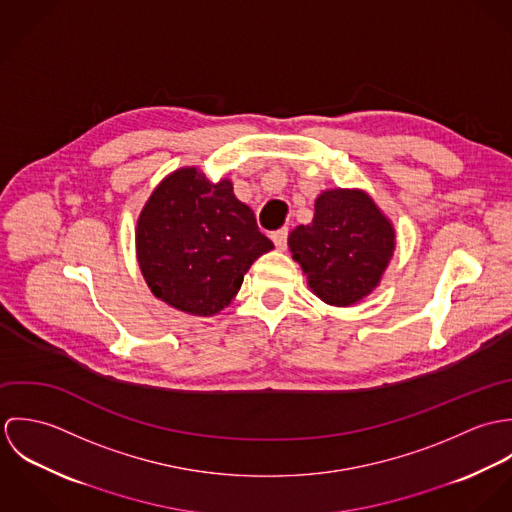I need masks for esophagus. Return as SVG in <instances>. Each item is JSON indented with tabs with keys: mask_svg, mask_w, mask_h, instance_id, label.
<instances>
[{
	"mask_svg": "<svg viewBox=\"0 0 512 512\" xmlns=\"http://www.w3.org/2000/svg\"><path fill=\"white\" fill-rule=\"evenodd\" d=\"M272 240L276 244L278 250H284L288 246V228H280V230H274L272 232Z\"/></svg>",
	"mask_w": 512,
	"mask_h": 512,
	"instance_id": "obj_1",
	"label": "esophagus"
}]
</instances>
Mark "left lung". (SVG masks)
Masks as SVG:
<instances>
[{"instance_id": "8db88e82", "label": "left lung", "mask_w": 512, "mask_h": 512, "mask_svg": "<svg viewBox=\"0 0 512 512\" xmlns=\"http://www.w3.org/2000/svg\"><path fill=\"white\" fill-rule=\"evenodd\" d=\"M293 260L329 305H353L380 282L394 250V228L363 191L333 189L315 201V217L293 228Z\"/></svg>"}]
</instances>
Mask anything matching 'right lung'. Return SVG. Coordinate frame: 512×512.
<instances>
[{
    "mask_svg": "<svg viewBox=\"0 0 512 512\" xmlns=\"http://www.w3.org/2000/svg\"><path fill=\"white\" fill-rule=\"evenodd\" d=\"M136 246L151 292L205 317L224 309L252 262L274 248L232 183H211L195 167L175 171L151 193Z\"/></svg>",
    "mask_w": 512,
    "mask_h": 512,
    "instance_id": "add662e5",
    "label": "right lung"
}]
</instances>
